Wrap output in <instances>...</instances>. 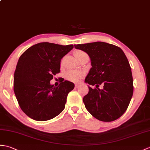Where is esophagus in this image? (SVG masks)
<instances>
[{"mask_svg":"<svg viewBox=\"0 0 150 150\" xmlns=\"http://www.w3.org/2000/svg\"><path fill=\"white\" fill-rule=\"evenodd\" d=\"M79 87H80V85H79V84H77V83H76V84H75V88H79Z\"/></svg>","mask_w":150,"mask_h":150,"instance_id":"1","label":"esophagus"}]
</instances>
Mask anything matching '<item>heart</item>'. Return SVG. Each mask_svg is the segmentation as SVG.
<instances>
[{
  "label": "heart",
  "mask_w": 150,
  "mask_h": 150,
  "mask_svg": "<svg viewBox=\"0 0 150 150\" xmlns=\"http://www.w3.org/2000/svg\"><path fill=\"white\" fill-rule=\"evenodd\" d=\"M83 53H85V52H83L81 50H77L75 52V57H76L79 56L81 54H83ZM83 76V74L82 72L69 70L66 73L65 78L69 81L77 82L82 78Z\"/></svg>",
  "instance_id": "1"
}]
</instances>
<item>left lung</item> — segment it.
<instances>
[{
	"label": "left lung",
	"instance_id": "obj_1",
	"mask_svg": "<svg viewBox=\"0 0 150 150\" xmlns=\"http://www.w3.org/2000/svg\"><path fill=\"white\" fill-rule=\"evenodd\" d=\"M76 49L88 54L91 68L85 79L89 92L83 98L88 112L97 120L109 122L125 113L133 95L131 68L120 47L105 42L75 45ZM103 84L104 88H98Z\"/></svg>",
	"mask_w": 150,
	"mask_h": 150
}]
</instances>
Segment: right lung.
<instances>
[{"label":"right lung","instance_id":"add662e5","mask_svg":"<svg viewBox=\"0 0 150 150\" xmlns=\"http://www.w3.org/2000/svg\"><path fill=\"white\" fill-rule=\"evenodd\" d=\"M73 48V45L43 42L21 55L14 74V92L21 109L29 117L47 121L64 110L74 83L64 81L54 87L50 81L60 72L61 59Z\"/></svg>","mask_w":150,"mask_h":150}]
</instances>
